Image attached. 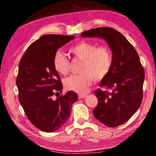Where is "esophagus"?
Returning <instances> with one entry per match:
<instances>
[{
  "label": "esophagus",
  "instance_id": "obj_1",
  "mask_svg": "<svg viewBox=\"0 0 156 156\" xmlns=\"http://www.w3.org/2000/svg\"><path fill=\"white\" fill-rule=\"evenodd\" d=\"M86 96V94H78V98L81 99V98H84V97Z\"/></svg>",
  "mask_w": 156,
  "mask_h": 156
}]
</instances>
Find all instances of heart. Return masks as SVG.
Returning <instances> with one entry per match:
<instances>
[{"instance_id": "1", "label": "heart", "mask_w": 156, "mask_h": 156, "mask_svg": "<svg viewBox=\"0 0 156 156\" xmlns=\"http://www.w3.org/2000/svg\"><path fill=\"white\" fill-rule=\"evenodd\" d=\"M69 52L76 59L82 60L79 74L69 76L64 80L65 88L78 93H84L93 80H101L109 72L112 65V54L109 47L98 46L96 43L80 41L71 47ZM55 70L61 75L68 73L69 61L63 53L58 50L53 58Z\"/></svg>"}]
</instances>
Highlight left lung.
I'll return each mask as SVG.
<instances>
[{
  "label": "left lung",
  "instance_id": "obj_1",
  "mask_svg": "<svg viewBox=\"0 0 156 156\" xmlns=\"http://www.w3.org/2000/svg\"><path fill=\"white\" fill-rule=\"evenodd\" d=\"M82 37H99L107 41L112 51V65L94 91L98 103L93 110L98 120L109 127L126 122L140 106L143 98L144 70L133 46L122 34L111 27L85 31Z\"/></svg>",
  "mask_w": 156,
  "mask_h": 156
}]
</instances>
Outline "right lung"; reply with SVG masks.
I'll return each mask as SVG.
<instances>
[{"mask_svg": "<svg viewBox=\"0 0 156 156\" xmlns=\"http://www.w3.org/2000/svg\"><path fill=\"white\" fill-rule=\"evenodd\" d=\"M73 38L42 36L28 47L20 60L16 78L19 102L31 124L44 132L61 127L70 116L72 104L78 100V95L72 91L60 96L62 84L53 65L55 52ZM54 94L56 99L52 98Z\"/></svg>", "mask_w": 156, "mask_h": 156, "instance_id": "add662e5", "label": "right lung"}]
</instances>
